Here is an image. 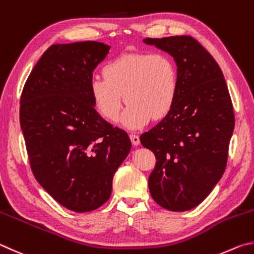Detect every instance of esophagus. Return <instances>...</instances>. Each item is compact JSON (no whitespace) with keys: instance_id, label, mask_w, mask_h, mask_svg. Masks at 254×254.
Returning <instances> with one entry per match:
<instances>
[{"instance_id":"obj_1","label":"esophagus","mask_w":254,"mask_h":254,"mask_svg":"<svg viewBox=\"0 0 254 254\" xmlns=\"http://www.w3.org/2000/svg\"><path fill=\"white\" fill-rule=\"evenodd\" d=\"M129 137H130V140H131L132 145H135V146L139 145V143H140V140H139V136H137V135H135V134H130V135H129Z\"/></svg>"}]
</instances>
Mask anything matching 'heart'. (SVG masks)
<instances>
[{"label":"heart","instance_id":"heart-1","mask_svg":"<svg viewBox=\"0 0 254 254\" xmlns=\"http://www.w3.org/2000/svg\"><path fill=\"white\" fill-rule=\"evenodd\" d=\"M102 73L104 78L90 81L93 105L102 117L114 122L126 100L122 123L131 129L163 118L176 100L179 70L167 53H124L109 61Z\"/></svg>","mask_w":254,"mask_h":254}]
</instances>
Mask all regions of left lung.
I'll return each mask as SVG.
<instances>
[{"label":"left lung","instance_id":"left-lung-1","mask_svg":"<svg viewBox=\"0 0 254 254\" xmlns=\"http://www.w3.org/2000/svg\"><path fill=\"white\" fill-rule=\"evenodd\" d=\"M143 41L170 53L179 70L172 109L140 136L156 157L149 192L166 210L189 211L206 198L225 171L233 105L221 68L197 40L179 35Z\"/></svg>","mask_w":254,"mask_h":254}]
</instances>
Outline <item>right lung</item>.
I'll return each instance as SVG.
<instances>
[{
  "instance_id": "right-lung-1",
  "label": "right lung",
  "mask_w": 254,
  "mask_h": 254,
  "mask_svg": "<svg viewBox=\"0 0 254 254\" xmlns=\"http://www.w3.org/2000/svg\"><path fill=\"white\" fill-rule=\"evenodd\" d=\"M109 49L96 41L53 44L21 95L20 124L35 180L78 213L108 201L115 173L131 147L127 132L107 123L91 98L92 72Z\"/></svg>"
}]
</instances>
